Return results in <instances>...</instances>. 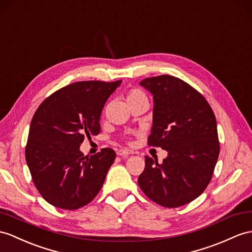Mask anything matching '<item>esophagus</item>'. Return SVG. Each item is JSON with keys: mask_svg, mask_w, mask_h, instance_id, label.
Instances as JSON below:
<instances>
[{"mask_svg": "<svg viewBox=\"0 0 252 252\" xmlns=\"http://www.w3.org/2000/svg\"><path fill=\"white\" fill-rule=\"evenodd\" d=\"M116 154H118V156H128L129 154H132V153L126 149H121V150H118Z\"/></svg>", "mask_w": 252, "mask_h": 252, "instance_id": "esophagus-1", "label": "esophagus"}]
</instances>
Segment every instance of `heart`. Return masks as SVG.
I'll use <instances>...</instances> for the list:
<instances>
[{"instance_id":"obj_1","label":"heart","mask_w":252,"mask_h":252,"mask_svg":"<svg viewBox=\"0 0 252 252\" xmlns=\"http://www.w3.org/2000/svg\"><path fill=\"white\" fill-rule=\"evenodd\" d=\"M141 96H145V94L143 93L142 91L137 90V89L131 90V91L129 92V93H128V95H127V101H129V100H131V99H134V98L141 97Z\"/></svg>"}]
</instances>
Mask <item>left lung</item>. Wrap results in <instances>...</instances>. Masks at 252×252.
Here are the masks:
<instances>
[{
    "instance_id": "obj_1",
    "label": "left lung",
    "mask_w": 252,
    "mask_h": 252,
    "mask_svg": "<svg viewBox=\"0 0 252 252\" xmlns=\"http://www.w3.org/2000/svg\"><path fill=\"white\" fill-rule=\"evenodd\" d=\"M140 85L154 100L149 145L160 146L168 156L162 163L145 156L138 184L159 205H185L212 180L219 156L216 118L205 98L179 78H146Z\"/></svg>"
}]
</instances>
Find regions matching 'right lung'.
Here are the masks:
<instances>
[{"mask_svg": "<svg viewBox=\"0 0 252 252\" xmlns=\"http://www.w3.org/2000/svg\"><path fill=\"white\" fill-rule=\"evenodd\" d=\"M122 80L81 81L67 85L41 102L30 125L26 159L41 197L63 210H77L93 200L102 187L115 152L102 149L83 156L84 137L100 131L106 101Z\"/></svg>", "mask_w": 252, "mask_h": 252, "instance_id": "1", "label": "right lung"}]
</instances>
